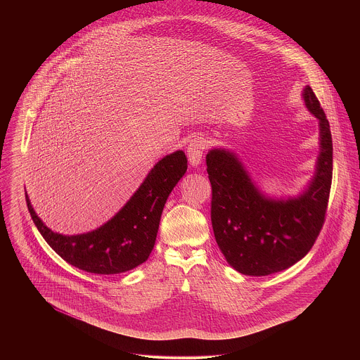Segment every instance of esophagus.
Instances as JSON below:
<instances>
[{
	"mask_svg": "<svg viewBox=\"0 0 360 360\" xmlns=\"http://www.w3.org/2000/svg\"><path fill=\"white\" fill-rule=\"evenodd\" d=\"M206 146L207 143L204 137H195L188 143L187 156L193 166H198L202 162V155L205 151Z\"/></svg>",
	"mask_w": 360,
	"mask_h": 360,
	"instance_id": "34e87169",
	"label": "esophagus"
}]
</instances>
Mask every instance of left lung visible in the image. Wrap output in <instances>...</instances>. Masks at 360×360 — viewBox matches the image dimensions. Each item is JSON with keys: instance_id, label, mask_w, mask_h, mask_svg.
<instances>
[{"instance_id": "8db88e82", "label": "left lung", "mask_w": 360, "mask_h": 360, "mask_svg": "<svg viewBox=\"0 0 360 360\" xmlns=\"http://www.w3.org/2000/svg\"><path fill=\"white\" fill-rule=\"evenodd\" d=\"M302 97L319 119L320 153L307 191L297 198L263 195L231 151L213 148L206 155L216 243L229 264L247 276H267L295 264L311 250L324 224L333 179L331 131L309 86Z\"/></svg>"}]
</instances>
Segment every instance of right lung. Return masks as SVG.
<instances>
[{"label": "right lung", "mask_w": 360, "mask_h": 360, "mask_svg": "<svg viewBox=\"0 0 360 360\" xmlns=\"http://www.w3.org/2000/svg\"><path fill=\"white\" fill-rule=\"evenodd\" d=\"M187 172L183 151L162 158L139 190L110 220L97 230L77 236L53 233L34 212L30 216L52 250L72 266L94 274H119L144 263L154 250L166 200Z\"/></svg>", "instance_id": "right-lung-1"}]
</instances>
